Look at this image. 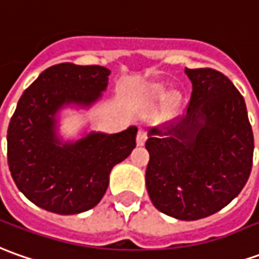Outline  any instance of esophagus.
<instances>
[{
	"label": "esophagus",
	"mask_w": 259,
	"mask_h": 259,
	"mask_svg": "<svg viewBox=\"0 0 259 259\" xmlns=\"http://www.w3.org/2000/svg\"><path fill=\"white\" fill-rule=\"evenodd\" d=\"M146 140H147V135H146V132H144V130H139L136 136L137 146H144Z\"/></svg>",
	"instance_id": "34e87169"
}]
</instances>
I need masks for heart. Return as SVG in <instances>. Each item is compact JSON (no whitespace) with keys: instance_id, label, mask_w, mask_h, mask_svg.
<instances>
[{"instance_id":"b5f03b06","label":"heart","mask_w":259,"mask_h":259,"mask_svg":"<svg viewBox=\"0 0 259 259\" xmlns=\"http://www.w3.org/2000/svg\"><path fill=\"white\" fill-rule=\"evenodd\" d=\"M167 97V110L168 112H173L177 109V106L180 105L181 102V93L179 91H173V92L168 93V85L164 82H153L150 85H147L144 88L143 95L144 99L149 100V102H159L163 100Z\"/></svg>"}]
</instances>
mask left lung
Wrapping results in <instances>:
<instances>
[{"mask_svg": "<svg viewBox=\"0 0 259 259\" xmlns=\"http://www.w3.org/2000/svg\"><path fill=\"white\" fill-rule=\"evenodd\" d=\"M193 83L186 115L149 130L146 187L153 205L170 217L194 221L233 201L252 168L254 135L247 106L218 70L189 69Z\"/></svg>", "mask_w": 259, "mask_h": 259, "instance_id": "8db88e82", "label": "left lung"}]
</instances>
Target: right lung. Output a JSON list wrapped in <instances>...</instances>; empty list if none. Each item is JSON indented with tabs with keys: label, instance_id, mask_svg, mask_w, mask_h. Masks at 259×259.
I'll use <instances>...</instances> for the list:
<instances>
[{
	"label": "right lung",
	"instance_id": "right-lung-1",
	"mask_svg": "<svg viewBox=\"0 0 259 259\" xmlns=\"http://www.w3.org/2000/svg\"><path fill=\"white\" fill-rule=\"evenodd\" d=\"M109 75L99 65H54L18 100L7 135L8 166L19 191L44 210L70 215L93 208L106 193L112 168L136 147V126L68 142L59 136V112L93 106Z\"/></svg>",
	"mask_w": 259,
	"mask_h": 259
}]
</instances>
